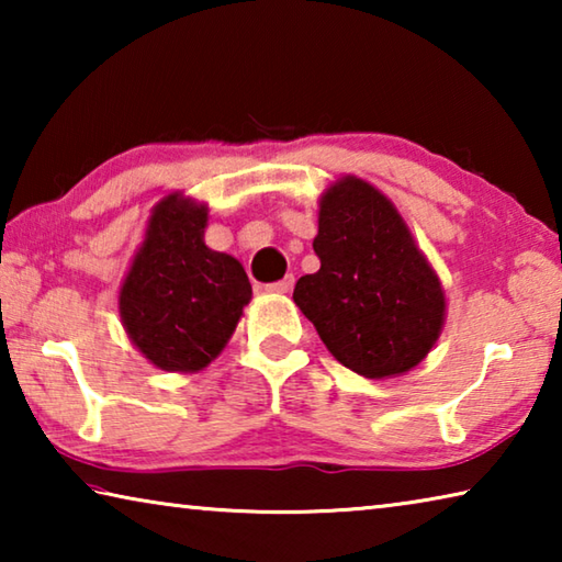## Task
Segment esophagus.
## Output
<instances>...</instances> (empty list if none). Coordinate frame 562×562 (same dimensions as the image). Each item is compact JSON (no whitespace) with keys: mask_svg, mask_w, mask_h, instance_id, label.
I'll return each instance as SVG.
<instances>
[{"mask_svg":"<svg viewBox=\"0 0 562 562\" xmlns=\"http://www.w3.org/2000/svg\"><path fill=\"white\" fill-rule=\"evenodd\" d=\"M292 288H294V278H292V274H288V278H282L280 282H272V284H268V290H270V292H280V294L290 292Z\"/></svg>","mask_w":562,"mask_h":562,"instance_id":"esophagus-1","label":"esophagus"}]
</instances>
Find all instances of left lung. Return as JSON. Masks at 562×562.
Masks as SVG:
<instances>
[{"mask_svg": "<svg viewBox=\"0 0 562 562\" xmlns=\"http://www.w3.org/2000/svg\"><path fill=\"white\" fill-rule=\"evenodd\" d=\"M319 270L292 300L339 364L367 379L414 369L441 335L446 297L402 215L367 180L347 176L319 201Z\"/></svg>", "mask_w": 562, "mask_h": 562, "instance_id": "1", "label": "left lung"}]
</instances>
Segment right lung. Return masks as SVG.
<instances>
[{"instance_id":"right-lung-1","label":"right lung","mask_w":562,"mask_h":562,"mask_svg":"<svg viewBox=\"0 0 562 562\" xmlns=\"http://www.w3.org/2000/svg\"><path fill=\"white\" fill-rule=\"evenodd\" d=\"M205 225L203 203L180 193L164 198L121 284L128 339L164 372H201L211 364L252 297L243 265L205 245Z\"/></svg>"}]
</instances>
